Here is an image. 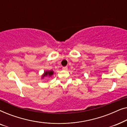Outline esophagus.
<instances>
[{"mask_svg":"<svg viewBox=\"0 0 127 127\" xmlns=\"http://www.w3.org/2000/svg\"><path fill=\"white\" fill-rule=\"evenodd\" d=\"M62 69H63L64 70H67V66L63 67H62Z\"/></svg>","mask_w":127,"mask_h":127,"instance_id":"esophagus-1","label":"esophagus"}]
</instances>
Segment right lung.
<instances>
[{
  "label": "right lung",
  "mask_w": 127,
  "mask_h": 127,
  "mask_svg": "<svg viewBox=\"0 0 127 127\" xmlns=\"http://www.w3.org/2000/svg\"><path fill=\"white\" fill-rule=\"evenodd\" d=\"M53 73L54 72L53 70L46 71V72H44V74L42 75V79H43V77H45V76H49V77H51V76L53 74Z\"/></svg>",
  "instance_id": "add662e5"
}]
</instances>
